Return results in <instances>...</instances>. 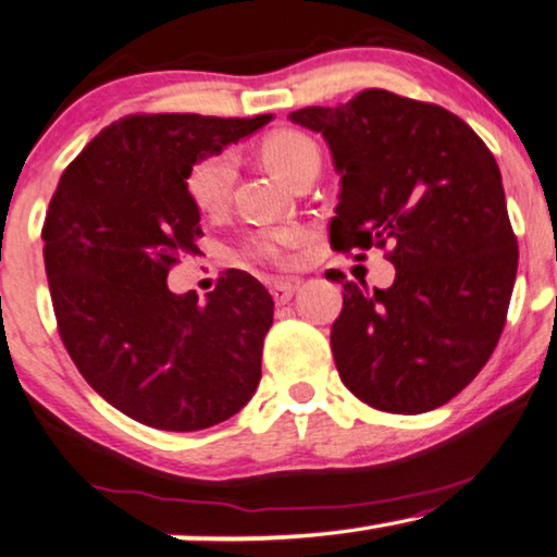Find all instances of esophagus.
<instances>
[{
  "label": "esophagus",
  "instance_id": "1",
  "mask_svg": "<svg viewBox=\"0 0 557 557\" xmlns=\"http://www.w3.org/2000/svg\"><path fill=\"white\" fill-rule=\"evenodd\" d=\"M296 288H298V286L294 284V281H273V284H271L273 301H276V304L292 301L294 294H296Z\"/></svg>",
  "mask_w": 557,
  "mask_h": 557
}]
</instances>
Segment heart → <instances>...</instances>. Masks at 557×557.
Wrapping results in <instances>:
<instances>
[{"label":"heart","mask_w":557,"mask_h":557,"mask_svg":"<svg viewBox=\"0 0 557 557\" xmlns=\"http://www.w3.org/2000/svg\"><path fill=\"white\" fill-rule=\"evenodd\" d=\"M263 163L278 175L281 181L294 185L298 175L319 168V148L309 135L296 131H278L271 133L261 143ZM233 178H236V163L231 152H219L198 160L185 175V190L200 213H219L228 203ZM288 231H265L251 238L248 253L259 259H278L281 248L292 244Z\"/></svg>","instance_id":"heart-1"}]
</instances>
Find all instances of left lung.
Segmentation results:
<instances>
[{
    "mask_svg": "<svg viewBox=\"0 0 557 557\" xmlns=\"http://www.w3.org/2000/svg\"><path fill=\"white\" fill-rule=\"evenodd\" d=\"M288 120L326 140L342 175L332 246H392L397 269L389 288L342 284L332 326L338 376L382 412L442 407L493 354L518 273L493 152L440 104L386 90Z\"/></svg>",
    "mask_w": 557,
    "mask_h": 557,
    "instance_id": "8db88e82",
    "label": "left lung"
}]
</instances>
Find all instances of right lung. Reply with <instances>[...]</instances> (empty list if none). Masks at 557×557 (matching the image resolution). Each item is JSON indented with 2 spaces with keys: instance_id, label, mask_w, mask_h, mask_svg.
<instances>
[{
  "instance_id": "obj_1",
  "label": "right lung",
  "mask_w": 557,
  "mask_h": 557,
  "mask_svg": "<svg viewBox=\"0 0 557 557\" xmlns=\"http://www.w3.org/2000/svg\"><path fill=\"white\" fill-rule=\"evenodd\" d=\"M273 115H133L64 168L42 238L60 336L87 384L156 430L196 432L240 412L261 379L273 298L231 269L215 292L173 294L200 211L185 175Z\"/></svg>"
}]
</instances>
